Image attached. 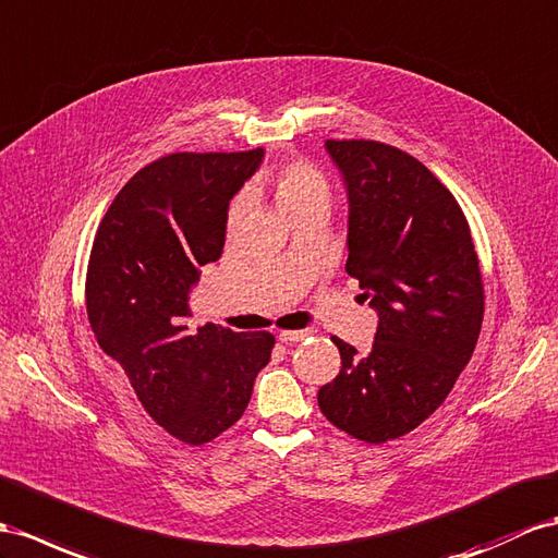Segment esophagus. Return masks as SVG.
<instances>
[{"label":"esophagus","instance_id":"34e87169","mask_svg":"<svg viewBox=\"0 0 558 558\" xmlns=\"http://www.w3.org/2000/svg\"><path fill=\"white\" fill-rule=\"evenodd\" d=\"M306 337H308V330H282V332L278 335L280 341H302V339H306Z\"/></svg>","mask_w":558,"mask_h":558}]
</instances>
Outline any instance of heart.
<instances>
[{"label": "heart", "mask_w": 558, "mask_h": 558, "mask_svg": "<svg viewBox=\"0 0 558 558\" xmlns=\"http://www.w3.org/2000/svg\"><path fill=\"white\" fill-rule=\"evenodd\" d=\"M274 193L276 203L288 219H294L296 214L316 207H330L332 203V185L318 167H313L306 160H292L278 167L274 174ZM247 207V197L240 195L231 207V223H235L242 211Z\"/></svg>", "instance_id": "heart-1"}]
</instances>
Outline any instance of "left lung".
<instances>
[{
  "mask_svg": "<svg viewBox=\"0 0 558 558\" xmlns=\"http://www.w3.org/2000/svg\"><path fill=\"white\" fill-rule=\"evenodd\" d=\"M325 146L349 191L347 274L379 325L365 355L332 337L341 369L318 405L341 432L379 446L452 391L481 335L483 274L460 203L417 157L365 138Z\"/></svg>",
  "mask_w": 558,
  "mask_h": 558,
  "instance_id": "left-lung-1",
  "label": "left lung"
}]
</instances>
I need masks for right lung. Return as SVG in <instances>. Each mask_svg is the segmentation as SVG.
<instances>
[{
  "mask_svg": "<svg viewBox=\"0 0 558 558\" xmlns=\"http://www.w3.org/2000/svg\"><path fill=\"white\" fill-rule=\"evenodd\" d=\"M262 155L169 153L122 185L94 235L84 299L98 347L148 415L189 446L242 417L276 344L266 330L189 325V290L221 256L228 205Z\"/></svg>",
  "mask_w": 558,
  "mask_h": 558,
  "instance_id": "1",
  "label": "right lung"
}]
</instances>
